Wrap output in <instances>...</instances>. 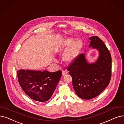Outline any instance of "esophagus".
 Masks as SVG:
<instances>
[{
    "mask_svg": "<svg viewBox=\"0 0 124 124\" xmlns=\"http://www.w3.org/2000/svg\"><path fill=\"white\" fill-rule=\"evenodd\" d=\"M67 73H68V72H67L66 71H62V76L66 75Z\"/></svg>",
    "mask_w": 124,
    "mask_h": 124,
    "instance_id": "1",
    "label": "esophagus"
}]
</instances>
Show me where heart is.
Returning <instances> with one entry per match:
<instances>
[{
  "label": "heart",
  "instance_id": "1",
  "mask_svg": "<svg viewBox=\"0 0 124 124\" xmlns=\"http://www.w3.org/2000/svg\"><path fill=\"white\" fill-rule=\"evenodd\" d=\"M83 46V42L80 39L75 40L74 38L70 37L62 39L59 42L55 47V50L60 52L68 50L62 56L63 61L67 63H71L75 60Z\"/></svg>",
  "mask_w": 124,
  "mask_h": 124
}]
</instances>
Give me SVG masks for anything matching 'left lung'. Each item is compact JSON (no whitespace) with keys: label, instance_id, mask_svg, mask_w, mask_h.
Returning a JSON list of instances; mask_svg holds the SVG:
<instances>
[{"label":"left lung","instance_id":"obj_1","mask_svg":"<svg viewBox=\"0 0 124 124\" xmlns=\"http://www.w3.org/2000/svg\"><path fill=\"white\" fill-rule=\"evenodd\" d=\"M89 39V47L99 52L96 61L90 63L85 53L81 54L67 69L77 95L86 100L97 97L104 91L109 83L111 73V57L105 44L97 36Z\"/></svg>","mask_w":124,"mask_h":124}]
</instances>
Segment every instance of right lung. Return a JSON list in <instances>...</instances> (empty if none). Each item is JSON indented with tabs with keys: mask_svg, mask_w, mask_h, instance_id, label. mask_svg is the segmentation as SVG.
Returning a JSON list of instances; mask_svg holds the SVG:
<instances>
[{
	"mask_svg": "<svg viewBox=\"0 0 124 124\" xmlns=\"http://www.w3.org/2000/svg\"><path fill=\"white\" fill-rule=\"evenodd\" d=\"M18 81L23 91L32 99L40 102L52 97L62 77V71L50 72L20 69L17 71Z\"/></svg>",
	"mask_w": 124,
	"mask_h": 124,
	"instance_id": "right-lung-1",
	"label": "right lung"
}]
</instances>
